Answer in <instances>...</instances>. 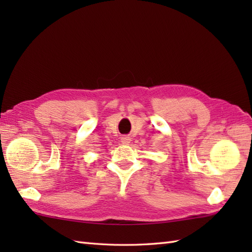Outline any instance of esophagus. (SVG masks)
I'll return each instance as SVG.
<instances>
[{
  "label": "esophagus",
  "mask_w": 252,
  "mask_h": 252,
  "mask_svg": "<svg viewBox=\"0 0 252 252\" xmlns=\"http://www.w3.org/2000/svg\"><path fill=\"white\" fill-rule=\"evenodd\" d=\"M130 141H131V138H130L129 136H123V137H121V142H122L123 144H129Z\"/></svg>",
  "instance_id": "esophagus-1"
}]
</instances>
